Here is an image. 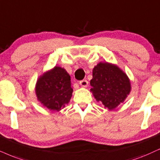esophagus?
<instances>
[{
  "mask_svg": "<svg viewBox=\"0 0 160 160\" xmlns=\"http://www.w3.org/2000/svg\"><path fill=\"white\" fill-rule=\"evenodd\" d=\"M79 83H80V86H82V87H86L87 86H88V82L86 80H80Z\"/></svg>",
  "mask_w": 160,
  "mask_h": 160,
  "instance_id": "34e87169",
  "label": "esophagus"
}]
</instances>
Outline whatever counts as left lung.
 <instances>
[{
	"instance_id": "left-lung-1",
	"label": "left lung",
	"mask_w": 160,
	"mask_h": 160,
	"mask_svg": "<svg viewBox=\"0 0 160 160\" xmlns=\"http://www.w3.org/2000/svg\"><path fill=\"white\" fill-rule=\"evenodd\" d=\"M90 84L97 101L109 110L122 102L131 91L126 74L117 66L108 62H100L95 66Z\"/></svg>"
}]
</instances>
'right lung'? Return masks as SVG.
Segmentation results:
<instances>
[{"label": "right lung", "instance_id": "add662e5", "mask_svg": "<svg viewBox=\"0 0 160 160\" xmlns=\"http://www.w3.org/2000/svg\"><path fill=\"white\" fill-rule=\"evenodd\" d=\"M38 100L50 110L60 111L72 95L71 77L60 67H54L38 79L36 85Z\"/></svg>", "mask_w": 160, "mask_h": 160}]
</instances>
